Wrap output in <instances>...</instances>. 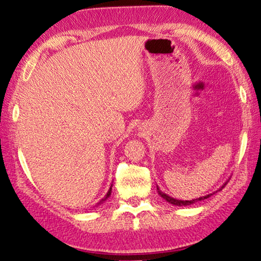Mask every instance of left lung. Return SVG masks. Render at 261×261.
<instances>
[{
	"label": "left lung",
	"mask_w": 261,
	"mask_h": 261,
	"mask_svg": "<svg viewBox=\"0 0 261 261\" xmlns=\"http://www.w3.org/2000/svg\"><path fill=\"white\" fill-rule=\"evenodd\" d=\"M227 184V182L224 183L222 187H221L218 191H220V190H222V188L224 187V185ZM156 189H158V193L160 194V196L163 198V199H165L166 201H168L169 202V204H171V205H175V206H188V205H192V204H194V202H198V201H201V200H204V199H207V198H210L211 196H213V194L215 193V192H218V191H215V192H213V193H210V194H206V196H202V197H199V198H196V199H192V200H179V199H175V198H173V197H170V196H168L167 193H165V192H162L160 189H159V187L156 185Z\"/></svg>",
	"instance_id": "1"
}]
</instances>
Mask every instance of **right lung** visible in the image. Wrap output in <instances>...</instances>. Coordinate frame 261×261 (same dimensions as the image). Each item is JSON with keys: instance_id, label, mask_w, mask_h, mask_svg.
<instances>
[{"instance_id": "1", "label": "right lung", "mask_w": 261, "mask_h": 261, "mask_svg": "<svg viewBox=\"0 0 261 261\" xmlns=\"http://www.w3.org/2000/svg\"><path fill=\"white\" fill-rule=\"evenodd\" d=\"M112 188H113V184H112V187H110L109 188V190H108V192H107V194H106V196H105V198H103V199H101L99 202H98V204H96L95 206H99V205H101V204H102V202L103 201H106V200H107L108 199V198L110 197V194H112Z\"/></svg>"}]
</instances>
